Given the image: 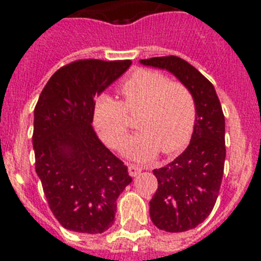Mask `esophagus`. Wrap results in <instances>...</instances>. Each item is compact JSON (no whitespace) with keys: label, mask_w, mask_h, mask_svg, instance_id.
Instances as JSON below:
<instances>
[{"label":"esophagus","mask_w":261,"mask_h":261,"mask_svg":"<svg viewBox=\"0 0 261 261\" xmlns=\"http://www.w3.org/2000/svg\"><path fill=\"white\" fill-rule=\"evenodd\" d=\"M141 171H142V167H140V166L133 165V163H130V165L128 166V172L130 176H133V177L137 176V175L140 174Z\"/></svg>","instance_id":"34e87169"}]
</instances>
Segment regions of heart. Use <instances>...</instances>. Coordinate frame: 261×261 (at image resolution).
Returning a JSON list of instances; mask_svg holds the SVG:
<instances>
[{
  "label": "heart",
  "mask_w": 261,
  "mask_h": 261,
  "mask_svg": "<svg viewBox=\"0 0 261 261\" xmlns=\"http://www.w3.org/2000/svg\"><path fill=\"white\" fill-rule=\"evenodd\" d=\"M123 100L107 95L96 98L94 125L114 149L124 145L130 128L129 115L140 114L138 132L126 145V154L146 161L161 153L180 151L193 133L196 103L188 87L172 82L167 75L140 69L119 86Z\"/></svg>",
  "instance_id": "b5f03b06"
}]
</instances>
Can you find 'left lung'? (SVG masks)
I'll list each match as a JSON object with an SVG mask.
<instances>
[{
    "label": "left lung",
    "instance_id": "left-lung-1",
    "mask_svg": "<svg viewBox=\"0 0 261 261\" xmlns=\"http://www.w3.org/2000/svg\"><path fill=\"white\" fill-rule=\"evenodd\" d=\"M141 64L171 71L195 98L190 145L171 163L153 170L158 190L150 200V218L158 229L187 231L204 222L220 193L226 158L225 116L212 82L190 62L163 56L141 60Z\"/></svg>",
    "mask_w": 261,
    "mask_h": 261
}]
</instances>
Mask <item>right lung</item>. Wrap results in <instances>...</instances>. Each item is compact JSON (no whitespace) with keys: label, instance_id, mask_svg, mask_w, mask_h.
<instances>
[{"label":"right lung","instance_id":"add662e5","mask_svg":"<svg viewBox=\"0 0 261 261\" xmlns=\"http://www.w3.org/2000/svg\"><path fill=\"white\" fill-rule=\"evenodd\" d=\"M130 60H77L49 78L34 112L35 170L49 209L65 229L102 234L115 221L116 200L132 181L128 167L94 132L95 95Z\"/></svg>","mask_w":261,"mask_h":261}]
</instances>
